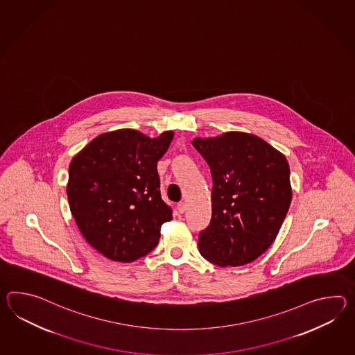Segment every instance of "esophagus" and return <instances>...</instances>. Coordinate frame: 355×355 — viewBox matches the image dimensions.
Instances as JSON below:
<instances>
[{
	"instance_id": "1",
	"label": "esophagus",
	"mask_w": 355,
	"mask_h": 355,
	"mask_svg": "<svg viewBox=\"0 0 355 355\" xmlns=\"http://www.w3.org/2000/svg\"><path fill=\"white\" fill-rule=\"evenodd\" d=\"M177 210H178V213L183 214L186 211V204L184 202H180L178 205H177Z\"/></svg>"
}]
</instances>
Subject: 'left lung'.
Returning a JSON list of instances; mask_svg holds the SVG:
<instances>
[{"label": "left lung", "mask_w": 355, "mask_h": 355, "mask_svg": "<svg viewBox=\"0 0 355 355\" xmlns=\"http://www.w3.org/2000/svg\"><path fill=\"white\" fill-rule=\"evenodd\" d=\"M192 145L213 177L211 220L198 234L200 253L220 268L250 263L275 241L289 210L288 160L245 132L196 137Z\"/></svg>", "instance_id": "obj_1"}]
</instances>
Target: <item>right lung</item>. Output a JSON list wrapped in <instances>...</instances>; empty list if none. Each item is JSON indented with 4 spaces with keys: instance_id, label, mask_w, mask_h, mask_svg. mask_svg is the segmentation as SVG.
Returning <instances> with one entry per match:
<instances>
[{
    "instance_id": "obj_1",
    "label": "right lung",
    "mask_w": 355,
    "mask_h": 355,
    "mask_svg": "<svg viewBox=\"0 0 355 355\" xmlns=\"http://www.w3.org/2000/svg\"><path fill=\"white\" fill-rule=\"evenodd\" d=\"M172 131L150 139L130 128L96 136L69 166L67 197L87 243L107 259L132 262L158 245L172 209L160 196L157 163Z\"/></svg>"
}]
</instances>
